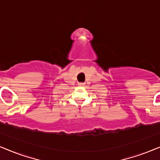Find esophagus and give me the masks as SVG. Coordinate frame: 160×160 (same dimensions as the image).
Segmentation results:
<instances>
[{"label": "esophagus", "instance_id": "esophagus-1", "mask_svg": "<svg viewBox=\"0 0 160 160\" xmlns=\"http://www.w3.org/2000/svg\"><path fill=\"white\" fill-rule=\"evenodd\" d=\"M78 86H79V87H84V86H85V84H84V83L80 82V83H78Z\"/></svg>", "mask_w": 160, "mask_h": 160}]
</instances>
